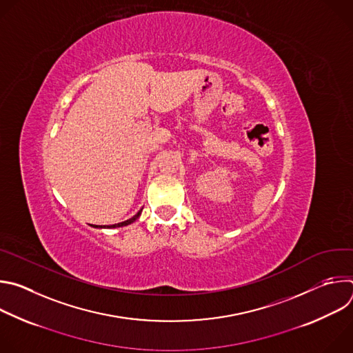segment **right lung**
<instances>
[{
  "instance_id": "add662e5",
  "label": "right lung",
  "mask_w": 353,
  "mask_h": 353,
  "mask_svg": "<svg viewBox=\"0 0 353 353\" xmlns=\"http://www.w3.org/2000/svg\"><path fill=\"white\" fill-rule=\"evenodd\" d=\"M142 211V210H141ZM141 211H138L132 218H130V219H127V221H124V222H120V223H116V225H103V226H94V228H100V229H112V228H123V226H127V225H130V223H132V222H135L138 218H139V215H141Z\"/></svg>"
}]
</instances>
